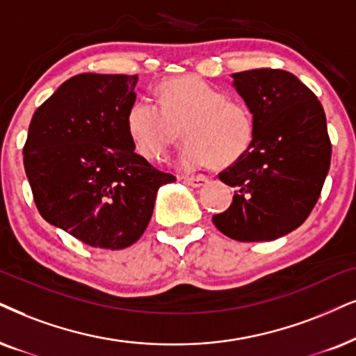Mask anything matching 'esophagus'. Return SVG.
I'll return each mask as SVG.
<instances>
[{"label":"esophagus","instance_id":"obj_1","mask_svg":"<svg viewBox=\"0 0 356 356\" xmlns=\"http://www.w3.org/2000/svg\"><path fill=\"white\" fill-rule=\"evenodd\" d=\"M182 181L191 187H202L205 186L209 179H207L205 175H191V177H182Z\"/></svg>","mask_w":356,"mask_h":356}]
</instances>
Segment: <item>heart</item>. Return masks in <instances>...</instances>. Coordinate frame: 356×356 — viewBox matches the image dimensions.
<instances>
[{
  "instance_id": "b5f03b06",
  "label": "heart",
  "mask_w": 356,
  "mask_h": 356,
  "mask_svg": "<svg viewBox=\"0 0 356 356\" xmlns=\"http://www.w3.org/2000/svg\"><path fill=\"white\" fill-rule=\"evenodd\" d=\"M126 129L136 149L152 161L165 159L186 131L179 165L195 170L238 163L251 149L256 121L245 102L187 75L161 83L157 103L138 98L126 113Z\"/></svg>"
}]
</instances>
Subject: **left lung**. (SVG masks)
Wrapping results in <instances>:
<instances>
[{
  "label": "left lung",
  "mask_w": 356,
  "mask_h": 356,
  "mask_svg": "<svg viewBox=\"0 0 356 356\" xmlns=\"http://www.w3.org/2000/svg\"><path fill=\"white\" fill-rule=\"evenodd\" d=\"M256 121L251 149L218 174L235 187L213 225L236 241H273L299 228L316 207L330 168L332 143L321 102L281 69L233 74Z\"/></svg>",
  "instance_id": "1"
}]
</instances>
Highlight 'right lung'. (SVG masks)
Returning a JSON list of instances; mask_svg holds the SVG:
<instances>
[{
  "label": "right lung",
  "mask_w": 356,
  "mask_h": 356,
  "mask_svg": "<svg viewBox=\"0 0 356 356\" xmlns=\"http://www.w3.org/2000/svg\"><path fill=\"white\" fill-rule=\"evenodd\" d=\"M138 75L80 74L34 111L24 169L42 218L93 248L145 233L157 188L175 177L134 152L126 113Z\"/></svg>",
  "instance_id": "obj_1"
}]
</instances>
